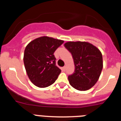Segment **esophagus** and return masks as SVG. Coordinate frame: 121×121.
<instances>
[{
  "label": "esophagus",
  "instance_id": "34e87169",
  "mask_svg": "<svg viewBox=\"0 0 121 121\" xmlns=\"http://www.w3.org/2000/svg\"><path fill=\"white\" fill-rule=\"evenodd\" d=\"M62 70L64 71H65L66 70V67H62Z\"/></svg>",
  "mask_w": 121,
  "mask_h": 121
}]
</instances>
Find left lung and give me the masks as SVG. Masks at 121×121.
<instances>
[{
    "label": "left lung",
    "mask_w": 121,
    "mask_h": 121,
    "mask_svg": "<svg viewBox=\"0 0 121 121\" xmlns=\"http://www.w3.org/2000/svg\"><path fill=\"white\" fill-rule=\"evenodd\" d=\"M64 47L71 53L75 66L73 73L68 77L70 84L78 90L91 88L98 81L103 67L100 51L85 42H68Z\"/></svg>",
    "instance_id": "obj_1"
}]
</instances>
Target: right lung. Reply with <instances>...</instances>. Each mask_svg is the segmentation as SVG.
<instances>
[{"instance_id": "1", "label": "right lung", "mask_w": 121, "mask_h": 121, "mask_svg": "<svg viewBox=\"0 0 121 121\" xmlns=\"http://www.w3.org/2000/svg\"><path fill=\"white\" fill-rule=\"evenodd\" d=\"M64 41L52 37H40L27 45L23 62L29 79L40 88L53 84L61 70L56 65L54 53Z\"/></svg>"}]
</instances>
